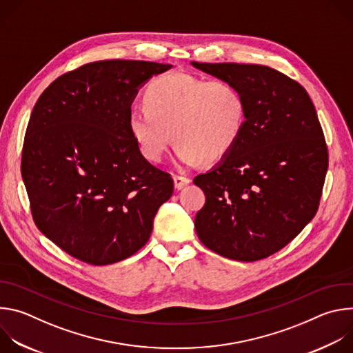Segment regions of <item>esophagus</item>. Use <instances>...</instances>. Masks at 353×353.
<instances>
[{
  "label": "esophagus",
  "instance_id": "34e87169",
  "mask_svg": "<svg viewBox=\"0 0 353 353\" xmlns=\"http://www.w3.org/2000/svg\"><path fill=\"white\" fill-rule=\"evenodd\" d=\"M173 181H174V188L176 190H181L184 185H187V184H190V179L188 177H184V176H174L173 177Z\"/></svg>",
  "mask_w": 353,
  "mask_h": 353
}]
</instances>
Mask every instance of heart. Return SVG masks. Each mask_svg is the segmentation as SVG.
<instances>
[{"instance_id": "1", "label": "heart", "mask_w": 353, "mask_h": 353, "mask_svg": "<svg viewBox=\"0 0 353 353\" xmlns=\"http://www.w3.org/2000/svg\"><path fill=\"white\" fill-rule=\"evenodd\" d=\"M143 105L128 112V130L139 152L159 162L172 138L184 166L223 159L239 142L245 99L232 82L185 72L163 74L146 86Z\"/></svg>"}]
</instances>
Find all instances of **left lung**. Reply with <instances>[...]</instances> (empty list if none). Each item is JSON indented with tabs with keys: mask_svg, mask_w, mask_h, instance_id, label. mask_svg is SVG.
Listing matches in <instances>:
<instances>
[{
	"mask_svg": "<svg viewBox=\"0 0 353 353\" xmlns=\"http://www.w3.org/2000/svg\"><path fill=\"white\" fill-rule=\"evenodd\" d=\"M234 83L245 99L239 142L194 184L205 192L195 230L205 247L236 261H257L290 243L314 218L328 150L306 89L257 64L191 63Z\"/></svg>",
	"mask_w": 353,
	"mask_h": 353,
	"instance_id": "1",
	"label": "left lung"
}]
</instances>
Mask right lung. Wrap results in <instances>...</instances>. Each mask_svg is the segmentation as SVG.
Segmentation results:
<instances>
[{
  "instance_id": "1",
  "label": "right lung",
  "mask_w": 353,
  "mask_h": 353,
  "mask_svg": "<svg viewBox=\"0 0 353 353\" xmlns=\"http://www.w3.org/2000/svg\"><path fill=\"white\" fill-rule=\"evenodd\" d=\"M170 64L89 63L50 83L22 149V179L39 230L92 265L125 260L146 244L169 173L150 165L128 130L138 89Z\"/></svg>"
}]
</instances>
